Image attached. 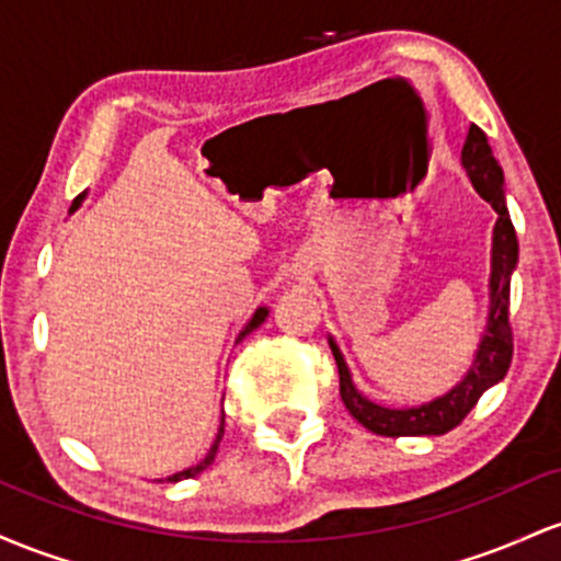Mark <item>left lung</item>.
I'll return each mask as SVG.
<instances>
[{
	"label": "left lung",
	"instance_id": "left-lung-1",
	"mask_svg": "<svg viewBox=\"0 0 561 561\" xmlns=\"http://www.w3.org/2000/svg\"><path fill=\"white\" fill-rule=\"evenodd\" d=\"M461 163L467 169L471 185L480 196L493 206L499 219L493 228V251H490V307L488 325L480 339V347L474 352V360L461 381L445 392L443 398H434L424 405L413 408H387L368 400L352 381V374L344 363L339 344L329 339L333 357L339 365V394H342L347 411L355 416L365 430L383 437H419V434H445L456 430L484 389L499 383L512 365L514 342L512 325H508V291H512V273L519 260L517 232H514L512 217L506 209V193H503V169L490 150L488 137L480 127L471 124L467 142L461 150Z\"/></svg>",
	"mask_w": 561,
	"mask_h": 561
}]
</instances>
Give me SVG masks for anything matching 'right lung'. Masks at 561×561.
<instances>
[{
	"label": "right lung",
	"mask_w": 561,
	"mask_h": 561,
	"mask_svg": "<svg viewBox=\"0 0 561 561\" xmlns=\"http://www.w3.org/2000/svg\"><path fill=\"white\" fill-rule=\"evenodd\" d=\"M81 198H84V193H81V196H77L73 198V206H71V211H77L79 206H81ZM267 307H260V310H256L254 314H251V320L247 325H243V331L238 333V342H241L243 336H247V333H251L254 329H260V325L264 323V318H267ZM222 434H225V413H222V421H219V430H217V439H214L211 443V448H209V453H206L204 456V461H198L196 467H191V469H185V471H178V474H172V477H167L169 482H180V480H187V477H196V474H201V471H204L206 467H211V461H214V456H217V450H219V439H222Z\"/></svg>",
	"instance_id": "right-lung-1"
}]
</instances>
